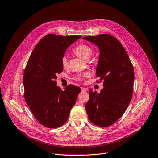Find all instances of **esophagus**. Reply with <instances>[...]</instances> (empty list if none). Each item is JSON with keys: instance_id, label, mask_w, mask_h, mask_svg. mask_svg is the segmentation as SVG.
I'll return each instance as SVG.
<instances>
[{"instance_id": "34e87169", "label": "esophagus", "mask_w": 158, "mask_h": 158, "mask_svg": "<svg viewBox=\"0 0 158 158\" xmlns=\"http://www.w3.org/2000/svg\"><path fill=\"white\" fill-rule=\"evenodd\" d=\"M81 92H86V89L84 87H81Z\"/></svg>"}]
</instances>
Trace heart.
<instances>
[{"label": "heart", "instance_id": "b5f03b06", "mask_svg": "<svg viewBox=\"0 0 158 158\" xmlns=\"http://www.w3.org/2000/svg\"><path fill=\"white\" fill-rule=\"evenodd\" d=\"M75 54H76L79 57L85 60H88L91 57L93 50L92 48L86 44H81L77 46L73 50ZM61 65L63 68H66L68 65V59L66 56H64L61 58ZM88 76V73H85L83 74H80L75 77L77 81H83L85 77Z\"/></svg>", "mask_w": 158, "mask_h": 158}]
</instances>
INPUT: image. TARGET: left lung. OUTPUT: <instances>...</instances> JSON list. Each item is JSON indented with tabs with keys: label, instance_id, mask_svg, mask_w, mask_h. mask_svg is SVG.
Returning a JSON list of instances; mask_svg holds the SVG:
<instances>
[{
	"label": "left lung",
	"instance_id": "8db88e82",
	"mask_svg": "<svg viewBox=\"0 0 158 158\" xmlns=\"http://www.w3.org/2000/svg\"><path fill=\"white\" fill-rule=\"evenodd\" d=\"M97 45L100 50L96 69L103 89L98 94L89 90L85 105L88 119L102 127L113 125L125 113L132 98L134 71L128 54L119 41L109 34L83 38Z\"/></svg>",
	"mask_w": 158,
	"mask_h": 158
}]
</instances>
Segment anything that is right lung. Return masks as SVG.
Segmentation results:
<instances>
[{"instance_id": "obj_1", "label": "right lung", "mask_w": 158, "mask_h": 158, "mask_svg": "<svg viewBox=\"0 0 158 158\" xmlns=\"http://www.w3.org/2000/svg\"><path fill=\"white\" fill-rule=\"evenodd\" d=\"M81 35L48 34L33 49L24 72V99L34 117L45 127L57 128L69 117L81 88L70 85L63 91L57 75L63 70L61 58Z\"/></svg>"}]
</instances>
